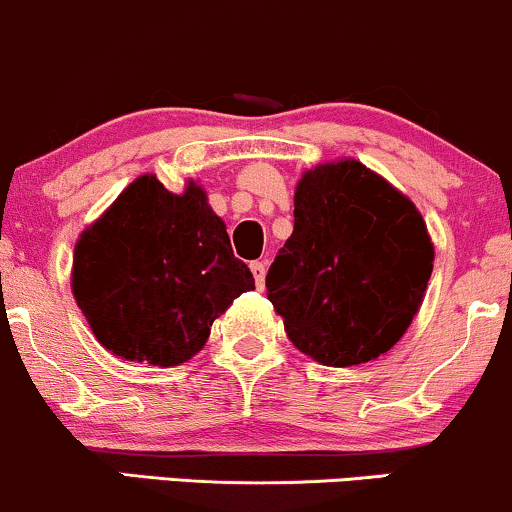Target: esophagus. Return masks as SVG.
Instances as JSON below:
<instances>
[{"label":"esophagus","instance_id":"esophagus-1","mask_svg":"<svg viewBox=\"0 0 512 512\" xmlns=\"http://www.w3.org/2000/svg\"><path fill=\"white\" fill-rule=\"evenodd\" d=\"M266 270H268V263L266 261H254V263H251V273H254L258 290H261V287L266 285Z\"/></svg>","mask_w":512,"mask_h":512}]
</instances>
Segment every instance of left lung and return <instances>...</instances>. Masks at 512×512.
<instances>
[{
	"label": "left lung",
	"instance_id": "left-lung-1",
	"mask_svg": "<svg viewBox=\"0 0 512 512\" xmlns=\"http://www.w3.org/2000/svg\"><path fill=\"white\" fill-rule=\"evenodd\" d=\"M434 270L419 208L354 158L321 162L294 189V232L266 290L287 338L323 366L366 364L410 328Z\"/></svg>",
	"mask_w": 512,
	"mask_h": 512
}]
</instances>
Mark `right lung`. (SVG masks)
Returning <instances> with one entry per match:
<instances>
[{
  "label": "right lung",
  "instance_id": "1",
  "mask_svg": "<svg viewBox=\"0 0 512 512\" xmlns=\"http://www.w3.org/2000/svg\"><path fill=\"white\" fill-rule=\"evenodd\" d=\"M254 275L234 258L227 227L189 179L182 194L141 174L78 237L71 292L114 357L179 366Z\"/></svg>",
  "mask_w": 512,
  "mask_h": 512
}]
</instances>
